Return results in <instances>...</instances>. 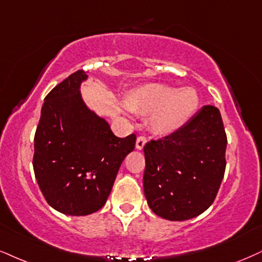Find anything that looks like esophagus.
Instances as JSON below:
<instances>
[{
	"label": "esophagus",
	"mask_w": 262,
	"mask_h": 262,
	"mask_svg": "<svg viewBox=\"0 0 262 262\" xmlns=\"http://www.w3.org/2000/svg\"><path fill=\"white\" fill-rule=\"evenodd\" d=\"M146 142H147L146 136H138L137 141H136V148H137V149H142V148L144 147V144H146Z\"/></svg>",
	"instance_id": "1"
}]
</instances>
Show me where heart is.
<instances>
[{
	"mask_svg": "<svg viewBox=\"0 0 262 262\" xmlns=\"http://www.w3.org/2000/svg\"><path fill=\"white\" fill-rule=\"evenodd\" d=\"M199 96L192 87H173L150 83L138 87L126 98L131 112L150 115V125L159 134H169L180 128L194 114Z\"/></svg>",
	"mask_w": 262,
	"mask_h": 262,
	"instance_id": "b5f03b06",
	"label": "heart"
}]
</instances>
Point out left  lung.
Listing matches in <instances>:
<instances>
[{"mask_svg":"<svg viewBox=\"0 0 262 262\" xmlns=\"http://www.w3.org/2000/svg\"><path fill=\"white\" fill-rule=\"evenodd\" d=\"M227 136L220 111L204 105L185 125L144 146L143 187L154 214L185 221L212 204L226 169Z\"/></svg>","mask_w":262,"mask_h":262,"instance_id":"obj_1","label":"left lung"}]
</instances>
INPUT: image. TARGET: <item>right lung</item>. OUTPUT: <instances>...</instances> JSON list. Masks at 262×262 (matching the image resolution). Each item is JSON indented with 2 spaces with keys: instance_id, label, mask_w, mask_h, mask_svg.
<instances>
[{
  "instance_id": "right-lung-1",
  "label": "right lung",
  "mask_w": 262,
  "mask_h": 262,
  "mask_svg": "<svg viewBox=\"0 0 262 262\" xmlns=\"http://www.w3.org/2000/svg\"><path fill=\"white\" fill-rule=\"evenodd\" d=\"M87 79L77 70L45 98L34 137L32 165L47 203L59 212L85 216L105 204L122 160L136 135L116 137L80 95Z\"/></svg>"
}]
</instances>
